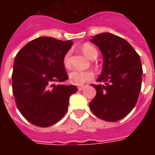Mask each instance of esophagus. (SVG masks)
<instances>
[{"instance_id": "obj_1", "label": "esophagus", "mask_w": 155, "mask_h": 155, "mask_svg": "<svg viewBox=\"0 0 155 155\" xmlns=\"http://www.w3.org/2000/svg\"><path fill=\"white\" fill-rule=\"evenodd\" d=\"M84 88H85V86H84V85H82V86H79V87H78V90H79L80 91H83Z\"/></svg>"}]
</instances>
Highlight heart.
<instances>
[{"mask_svg": "<svg viewBox=\"0 0 155 155\" xmlns=\"http://www.w3.org/2000/svg\"><path fill=\"white\" fill-rule=\"evenodd\" d=\"M81 50L83 51L85 56H87L89 59H93L94 57L97 56V51L96 49L92 46L90 44H84L82 45ZM71 52L68 51L66 54H64L63 57V64L66 69H69L71 67ZM94 78V74L93 72L91 71H71L69 74V79L72 84H75V85H81V84H84L87 81H91Z\"/></svg>", "mask_w": 155, "mask_h": 155, "instance_id": "1", "label": "heart"}]
</instances>
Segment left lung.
I'll return each instance as SVG.
<instances>
[{"instance_id":"1","label":"left lung","mask_w":155,"mask_h":155,"mask_svg":"<svg viewBox=\"0 0 155 155\" xmlns=\"http://www.w3.org/2000/svg\"><path fill=\"white\" fill-rule=\"evenodd\" d=\"M103 55V69L92 84L96 95L91 101L93 114L105 121L123 119L136 104L141 90L143 69L140 55L124 39L111 33H101L91 40Z\"/></svg>"}]
</instances>
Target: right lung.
Instances as JSON below:
<instances>
[{
  "label": "right lung",
  "instance_id": "add662e5",
  "mask_svg": "<svg viewBox=\"0 0 155 155\" xmlns=\"http://www.w3.org/2000/svg\"><path fill=\"white\" fill-rule=\"evenodd\" d=\"M72 45L71 41L43 36L30 41L15 56L12 78L16 106L36 126H51L61 120L70 96L78 91L74 85L61 84L69 78L63 57Z\"/></svg>",
  "mask_w": 155,
  "mask_h": 155
}]
</instances>
